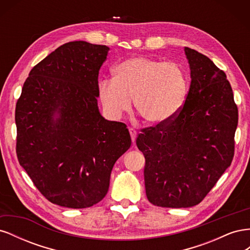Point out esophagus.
I'll use <instances>...</instances> for the list:
<instances>
[{"instance_id":"esophagus-1","label":"esophagus","mask_w":250,"mask_h":250,"mask_svg":"<svg viewBox=\"0 0 250 250\" xmlns=\"http://www.w3.org/2000/svg\"><path fill=\"white\" fill-rule=\"evenodd\" d=\"M128 130H129V133H130V137H131V141L134 143L135 142V139H137V131H135V129H133V128H128Z\"/></svg>"}]
</instances>
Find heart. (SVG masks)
Masks as SVG:
<instances>
[{"instance_id": "1", "label": "heart", "mask_w": 250, "mask_h": 250, "mask_svg": "<svg viewBox=\"0 0 250 250\" xmlns=\"http://www.w3.org/2000/svg\"><path fill=\"white\" fill-rule=\"evenodd\" d=\"M188 94L185 71L175 62L130 57L112 70V80L99 84V99L106 115L119 119L131 106L146 122L165 124L177 116Z\"/></svg>"}]
</instances>
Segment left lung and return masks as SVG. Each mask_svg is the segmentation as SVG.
Segmentation results:
<instances>
[{
    "instance_id": "left-lung-1",
    "label": "left lung",
    "mask_w": 250,
    "mask_h": 250,
    "mask_svg": "<svg viewBox=\"0 0 250 250\" xmlns=\"http://www.w3.org/2000/svg\"><path fill=\"white\" fill-rule=\"evenodd\" d=\"M191 84L183 108L165 124L142 129L148 200L162 208L200 203L232 161L238 107L226 75L201 53L185 47Z\"/></svg>"
}]
</instances>
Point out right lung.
<instances>
[{
    "mask_svg": "<svg viewBox=\"0 0 250 250\" xmlns=\"http://www.w3.org/2000/svg\"><path fill=\"white\" fill-rule=\"evenodd\" d=\"M109 48L70 42L30 71L16 107L17 154L52 203L85 208L107 194L110 173L131 145L124 123L98 107V76Z\"/></svg>",
    "mask_w": 250,
    "mask_h": 250,
    "instance_id": "right-lung-1",
    "label": "right lung"
}]
</instances>
